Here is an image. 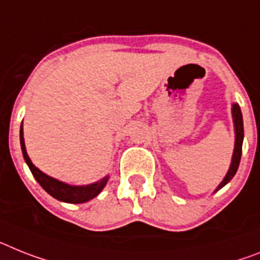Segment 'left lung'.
I'll list each match as a JSON object with an SVG mask.
<instances>
[{
  "mask_svg": "<svg viewBox=\"0 0 260 260\" xmlns=\"http://www.w3.org/2000/svg\"><path fill=\"white\" fill-rule=\"evenodd\" d=\"M231 113H233V121H234V129H235V145H234V153H233V158H231L230 168H229V172L224 176L223 181L221 184L218 185L215 191H218L221 187H223L224 185L230 182L231 178L234 177L235 173L238 171V167H239V162H241V156H242V144H243V117H242L241 108L237 103L233 104V108H231Z\"/></svg>",
  "mask_w": 260,
  "mask_h": 260,
  "instance_id": "obj_1",
  "label": "left lung"
}]
</instances>
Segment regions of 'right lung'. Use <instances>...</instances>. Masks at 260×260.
Instances as JSON below:
<instances>
[{
  "mask_svg": "<svg viewBox=\"0 0 260 260\" xmlns=\"http://www.w3.org/2000/svg\"><path fill=\"white\" fill-rule=\"evenodd\" d=\"M19 140H21V149H22L23 158H25L27 167L30 168L32 176L38 181V184L45 189L50 196H52L56 200L62 201V202H67V204H83L87 201L92 200L103 190L106 186L107 181H108V176L102 178L98 182L89 185H82V186H75V185H69L66 182L52 178L43 172H41L38 168L31 162L30 157L27 156L25 147V140H23V128L21 125V131H19Z\"/></svg>",
  "mask_w": 260,
  "mask_h": 260,
  "instance_id": "right-lung-1",
  "label": "right lung"
}]
</instances>
